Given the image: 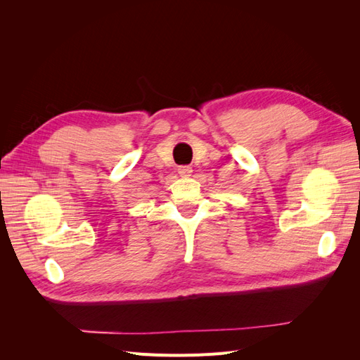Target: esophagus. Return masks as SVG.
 <instances>
[{"mask_svg":"<svg viewBox=\"0 0 360 360\" xmlns=\"http://www.w3.org/2000/svg\"><path fill=\"white\" fill-rule=\"evenodd\" d=\"M179 174H180L181 177H189L191 174H192V168H191V167H186V165L179 167Z\"/></svg>","mask_w":360,"mask_h":360,"instance_id":"esophagus-1","label":"esophagus"}]
</instances>
